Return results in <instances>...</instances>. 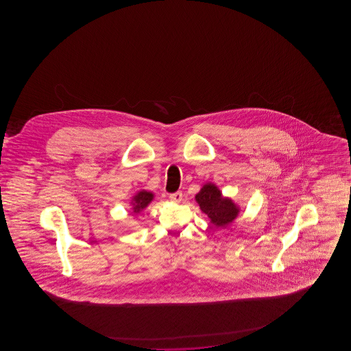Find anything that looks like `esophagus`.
<instances>
[{
    "label": "esophagus",
    "mask_w": 351,
    "mask_h": 351,
    "mask_svg": "<svg viewBox=\"0 0 351 351\" xmlns=\"http://www.w3.org/2000/svg\"><path fill=\"white\" fill-rule=\"evenodd\" d=\"M183 198L182 192H176V193L169 194V199L173 202H180Z\"/></svg>",
    "instance_id": "obj_1"
}]
</instances>
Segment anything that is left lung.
I'll return each instance as SVG.
<instances>
[{
  "instance_id": "obj_1",
  "label": "left lung",
  "mask_w": 351,
  "mask_h": 351,
  "mask_svg": "<svg viewBox=\"0 0 351 351\" xmlns=\"http://www.w3.org/2000/svg\"><path fill=\"white\" fill-rule=\"evenodd\" d=\"M195 201L199 204L202 212L208 215L210 222L216 227L231 223L239 215L236 204L231 199L223 198L219 189L212 183L203 186L199 193L195 195Z\"/></svg>"
}]
</instances>
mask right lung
<instances>
[{
	"mask_svg": "<svg viewBox=\"0 0 351 351\" xmlns=\"http://www.w3.org/2000/svg\"><path fill=\"white\" fill-rule=\"evenodd\" d=\"M152 199H153V194L147 191H142L136 194L134 197V203H133L134 213H139L142 209L145 208Z\"/></svg>",
	"mask_w": 351,
	"mask_h": 351,
	"instance_id": "obj_1",
	"label": "right lung"
}]
</instances>
